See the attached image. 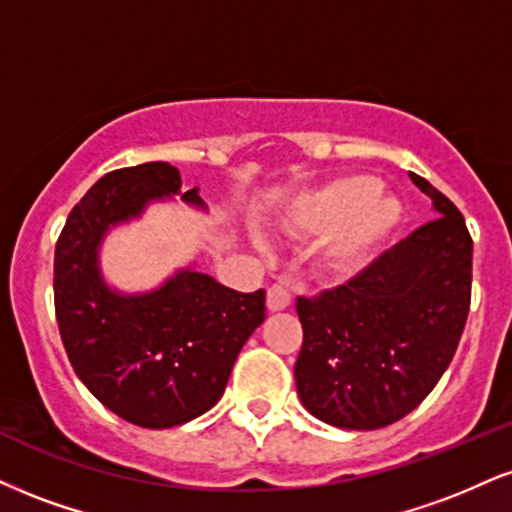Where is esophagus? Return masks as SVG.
<instances>
[{"instance_id": "1", "label": "esophagus", "mask_w": 512, "mask_h": 512, "mask_svg": "<svg viewBox=\"0 0 512 512\" xmlns=\"http://www.w3.org/2000/svg\"><path fill=\"white\" fill-rule=\"evenodd\" d=\"M291 305V291L283 283H274L267 288V307L272 312H281Z\"/></svg>"}]
</instances>
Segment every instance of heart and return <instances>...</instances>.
Instances as JSON below:
<instances>
[{
	"instance_id": "obj_1",
	"label": "heart",
	"mask_w": 512,
	"mask_h": 512,
	"mask_svg": "<svg viewBox=\"0 0 512 512\" xmlns=\"http://www.w3.org/2000/svg\"><path fill=\"white\" fill-rule=\"evenodd\" d=\"M403 207L377 178L346 174L329 178L288 202L281 231L293 238L322 236V267L334 276H350L365 267L374 250L400 224Z\"/></svg>"
}]
</instances>
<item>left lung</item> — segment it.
<instances>
[{"label": "left lung", "instance_id": "1", "mask_svg": "<svg viewBox=\"0 0 512 512\" xmlns=\"http://www.w3.org/2000/svg\"><path fill=\"white\" fill-rule=\"evenodd\" d=\"M434 219L346 286L298 298L303 348L295 386L331 427H386L432 393L463 336L472 291V238L458 207L422 176Z\"/></svg>", "mask_w": 512, "mask_h": 512}]
</instances>
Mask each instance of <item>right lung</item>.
Returning a JSON list of instances; mask_svg holds the SVG:
<instances>
[{
    "instance_id": "obj_1",
    "label": "right lung",
    "mask_w": 512,
    "mask_h": 512,
    "mask_svg": "<svg viewBox=\"0 0 512 512\" xmlns=\"http://www.w3.org/2000/svg\"><path fill=\"white\" fill-rule=\"evenodd\" d=\"M174 195L207 212L200 188L181 193L169 162L112 171L71 209L54 250L57 324L78 379L104 408L145 429L178 427L214 408L240 348L264 322L262 288L238 293L195 267L143 293L104 281L107 233Z\"/></svg>"
}]
</instances>
